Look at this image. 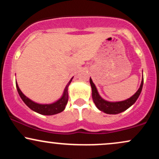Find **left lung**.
I'll return each mask as SVG.
<instances>
[{"label": "left lung", "instance_id": "left-lung-1", "mask_svg": "<svg viewBox=\"0 0 159 159\" xmlns=\"http://www.w3.org/2000/svg\"><path fill=\"white\" fill-rule=\"evenodd\" d=\"M90 83L91 88H92L93 100V102L98 110L103 111L104 113L107 114H117L127 110L129 107H130L132 105L135 103L138 98L139 97L140 93H141L142 88H143V78H142L139 89L137 90L135 93L132 96H131L130 98L120 102H109L104 99L98 93L97 88H96V85L93 82L91 78H90Z\"/></svg>", "mask_w": 159, "mask_h": 159}]
</instances>
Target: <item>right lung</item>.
Wrapping results in <instances>:
<instances>
[{"label": "right lung", "instance_id": "add662e5", "mask_svg": "<svg viewBox=\"0 0 159 159\" xmlns=\"http://www.w3.org/2000/svg\"><path fill=\"white\" fill-rule=\"evenodd\" d=\"M72 77L70 79V81H69V83L67 84L66 86L64 91H63V95L59 99L57 100L56 102L50 104H40V103H36L35 102H34L33 100L30 99L29 98H27L25 94L21 92L20 88L18 85L17 81L16 82V88H17L18 93H19L20 97H21L22 101L25 102V105L27 107H30L32 111H35V112L38 113V114H43V115H54L61 113L65 109L66 105L67 102H68V87L70 83L72 81Z\"/></svg>", "mask_w": 159, "mask_h": 159}]
</instances>
